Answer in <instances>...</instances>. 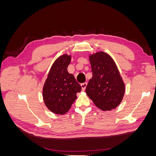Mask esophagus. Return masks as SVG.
<instances>
[{"mask_svg":"<svg viewBox=\"0 0 156 156\" xmlns=\"http://www.w3.org/2000/svg\"><path fill=\"white\" fill-rule=\"evenodd\" d=\"M87 85V83H82V84H81V88H82V90H83V91L84 90H85V89H86Z\"/></svg>","mask_w":156,"mask_h":156,"instance_id":"1","label":"esophagus"}]
</instances>
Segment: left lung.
<instances>
[{
	"instance_id": "1",
	"label": "left lung",
	"mask_w": 156,
	"mask_h": 156,
	"mask_svg": "<svg viewBox=\"0 0 156 156\" xmlns=\"http://www.w3.org/2000/svg\"><path fill=\"white\" fill-rule=\"evenodd\" d=\"M92 77L89 80L86 93L97 107L111 111L121 103L125 84L115 61L103 51L89 56Z\"/></svg>"
}]
</instances>
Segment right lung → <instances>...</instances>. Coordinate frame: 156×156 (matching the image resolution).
Returning <instances> with one entry per match:
<instances>
[{
    "mask_svg": "<svg viewBox=\"0 0 156 156\" xmlns=\"http://www.w3.org/2000/svg\"><path fill=\"white\" fill-rule=\"evenodd\" d=\"M71 55L64 54L52 65L43 88L45 105L56 115H64L71 108L77 99L76 94L81 87L73 75L68 72Z\"/></svg>",
    "mask_w": 156,
    "mask_h": 156,
    "instance_id": "1",
    "label": "right lung"
}]
</instances>
